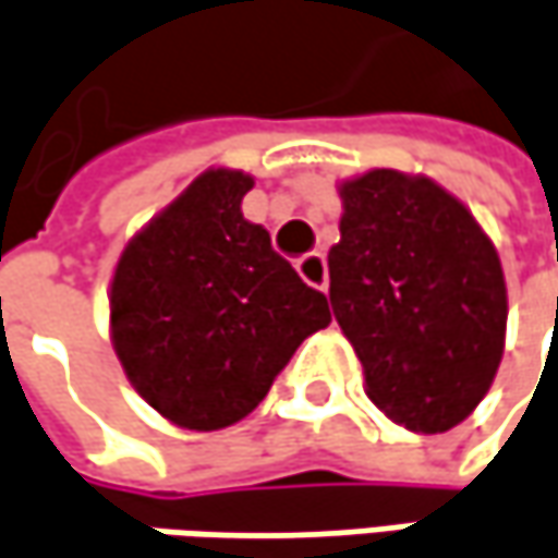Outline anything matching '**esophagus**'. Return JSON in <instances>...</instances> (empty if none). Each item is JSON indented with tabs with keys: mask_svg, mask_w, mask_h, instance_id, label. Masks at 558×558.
<instances>
[{
	"mask_svg": "<svg viewBox=\"0 0 558 558\" xmlns=\"http://www.w3.org/2000/svg\"><path fill=\"white\" fill-rule=\"evenodd\" d=\"M296 271H300V278H303L308 287L327 290V262L322 253L303 255V258L296 262Z\"/></svg>",
	"mask_w": 558,
	"mask_h": 558,
	"instance_id": "obj_1",
	"label": "esophagus"
}]
</instances>
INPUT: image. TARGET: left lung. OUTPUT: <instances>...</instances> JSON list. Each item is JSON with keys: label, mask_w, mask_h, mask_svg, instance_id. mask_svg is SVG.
I'll list each match as a JSON object with an SVG mask.
<instances>
[{"label": "left lung", "mask_w": 558, "mask_h": 558, "mask_svg": "<svg viewBox=\"0 0 558 558\" xmlns=\"http://www.w3.org/2000/svg\"><path fill=\"white\" fill-rule=\"evenodd\" d=\"M330 305L365 393L409 430L444 434L487 397L506 347L497 246L424 174L372 168L340 183Z\"/></svg>", "instance_id": "obj_1"}]
</instances>
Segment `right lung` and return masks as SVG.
<instances>
[{
  "instance_id": "1",
  "label": "right lung",
  "mask_w": 558,
  "mask_h": 558,
  "mask_svg": "<svg viewBox=\"0 0 558 558\" xmlns=\"http://www.w3.org/2000/svg\"><path fill=\"white\" fill-rule=\"evenodd\" d=\"M253 178L208 168L134 233L111 278V343L134 390L186 430L246 418L296 347L330 325L327 296L243 218Z\"/></svg>"
}]
</instances>
